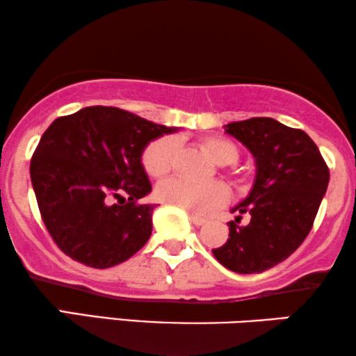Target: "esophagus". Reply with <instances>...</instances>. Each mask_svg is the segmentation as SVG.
Masks as SVG:
<instances>
[{
	"instance_id": "1",
	"label": "esophagus",
	"mask_w": 356,
	"mask_h": 356,
	"mask_svg": "<svg viewBox=\"0 0 356 356\" xmlns=\"http://www.w3.org/2000/svg\"><path fill=\"white\" fill-rule=\"evenodd\" d=\"M189 218H191L193 224H195V225H202V224L207 222L206 218H202V216H200V214H195V212H191V214H189Z\"/></svg>"
}]
</instances>
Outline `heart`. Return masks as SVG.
<instances>
[{
  "instance_id": "b5f03b06",
  "label": "heart",
  "mask_w": 356,
  "mask_h": 356,
  "mask_svg": "<svg viewBox=\"0 0 356 356\" xmlns=\"http://www.w3.org/2000/svg\"><path fill=\"white\" fill-rule=\"evenodd\" d=\"M201 147L218 165H232L238 160V147L224 137H206ZM177 155V140L165 136L150 142L142 154V165L145 172L154 178L168 175L173 168ZM230 179L235 186H245V179L237 172H230ZM155 195L161 202L181 207L189 212H207L225 204L227 191L220 183H191L181 178H172L160 183Z\"/></svg>"
}]
</instances>
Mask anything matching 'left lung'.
<instances>
[{
	"label": "left lung",
	"mask_w": 356,
	"mask_h": 356,
	"mask_svg": "<svg viewBox=\"0 0 356 356\" xmlns=\"http://www.w3.org/2000/svg\"><path fill=\"white\" fill-rule=\"evenodd\" d=\"M225 132L255 156L252 191L232 207L229 238L212 253L235 273L252 275L273 268L304 242L329 184V167L314 140L301 129L271 118L230 122ZM251 222L238 226L241 214Z\"/></svg>",
	"instance_id": "obj_1"
}]
</instances>
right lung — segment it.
<instances>
[{"label": "right lung", "instance_id": "obj_1", "mask_svg": "<svg viewBox=\"0 0 356 356\" xmlns=\"http://www.w3.org/2000/svg\"><path fill=\"white\" fill-rule=\"evenodd\" d=\"M177 132L111 106H90L50 124L31 160L40 216L60 250L91 268H111L145 245L155 204L142 154ZM128 195L124 205L111 197Z\"/></svg>", "mask_w": 356, "mask_h": 356}]
</instances>
